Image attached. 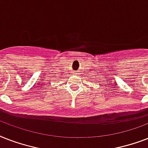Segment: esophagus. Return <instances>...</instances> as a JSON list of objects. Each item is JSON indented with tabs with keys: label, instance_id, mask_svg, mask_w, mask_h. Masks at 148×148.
<instances>
[{
	"label": "esophagus",
	"instance_id": "1",
	"mask_svg": "<svg viewBox=\"0 0 148 148\" xmlns=\"http://www.w3.org/2000/svg\"><path fill=\"white\" fill-rule=\"evenodd\" d=\"M76 73H77H77H78V71H77V72H76Z\"/></svg>",
	"mask_w": 148,
	"mask_h": 148
}]
</instances>
